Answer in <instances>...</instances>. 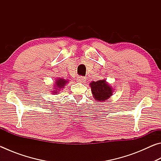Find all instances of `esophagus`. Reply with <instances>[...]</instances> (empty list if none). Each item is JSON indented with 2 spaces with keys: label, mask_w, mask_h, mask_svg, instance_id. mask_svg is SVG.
<instances>
[{
  "label": "esophagus",
  "mask_w": 161,
  "mask_h": 161,
  "mask_svg": "<svg viewBox=\"0 0 161 161\" xmlns=\"http://www.w3.org/2000/svg\"><path fill=\"white\" fill-rule=\"evenodd\" d=\"M86 80V78L85 77H78L77 78V81L80 83H85Z\"/></svg>",
  "instance_id": "esophagus-1"
}]
</instances>
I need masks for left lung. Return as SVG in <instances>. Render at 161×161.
I'll list each match as a JSON object with an SVG mask.
<instances>
[{
    "label": "left lung",
    "mask_w": 161,
    "mask_h": 161,
    "mask_svg": "<svg viewBox=\"0 0 161 161\" xmlns=\"http://www.w3.org/2000/svg\"><path fill=\"white\" fill-rule=\"evenodd\" d=\"M93 97L96 101L104 102L112 95L113 89L105 80L92 81L90 83Z\"/></svg>",
    "instance_id": "8db88e82"
}]
</instances>
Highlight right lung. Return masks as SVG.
Wrapping results in <instances>:
<instances>
[{"label": "right lung", "instance_id": "1", "mask_svg": "<svg viewBox=\"0 0 161 161\" xmlns=\"http://www.w3.org/2000/svg\"><path fill=\"white\" fill-rule=\"evenodd\" d=\"M68 82V81L66 80H64V79H57L55 81V84H54V90L53 92V94H55L57 93H58L59 91H60V89L62 88H64V86H65V84Z\"/></svg>", "mask_w": 161, "mask_h": 161}]
</instances>
